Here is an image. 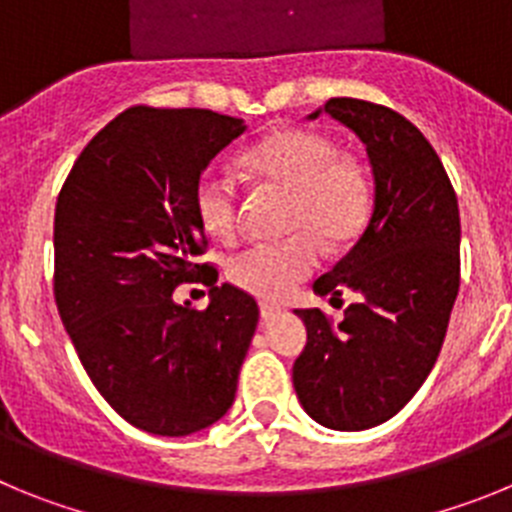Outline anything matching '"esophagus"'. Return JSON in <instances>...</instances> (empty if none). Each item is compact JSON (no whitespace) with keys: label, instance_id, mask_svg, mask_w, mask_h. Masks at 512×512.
Instances as JSON below:
<instances>
[{"label":"esophagus","instance_id":"34e87169","mask_svg":"<svg viewBox=\"0 0 512 512\" xmlns=\"http://www.w3.org/2000/svg\"><path fill=\"white\" fill-rule=\"evenodd\" d=\"M277 315H282V307L271 305V302H261V320H274Z\"/></svg>","mask_w":512,"mask_h":512}]
</instances>
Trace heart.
<instances>
[{
	"label": "heart",
	"instance_id": "1",
	"mask_svg": "<svg viewBox=\"0 0 512 512\" xmlns=\"http://www.w3.org/2000/svg\"><path fill=\"white\" fill-rule=\"evenodd\" d=\"M243 164L264 184L289 194V238L256 243L228 264L235 287L261 300H279L320 264L318 238L343 246L356 238L372 207V187L354 158L338 156L336 143L312 130H279L251 148ZM202 228L230 241L241 228V189L223 166H207L194 187Z\"/></svg>",
	"mask_w": 512,
	"mask_h": 512
}]
</instances>
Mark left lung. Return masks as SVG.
Returning a JSON list of instances; mask_svg holds the SVG:
<instances>
[{"mask_svg": "<svg viewBox=\"0 0 512 512\" xmlns=\"http://www.w3.org/2000/svg\"><path fill=\"white\" fill-rule=\"evenodd\" d=\"M325 112L364 143L374 210L354 248L312 284L338 300L356 292L341 323L297 310L307 346L292 382L312 420L333 431H366L400 413L441 354L459 295V205L441 158L400 112L336 97Z\"/></svg>", "mask_w": 512, "mask_h": 512, "instance_id": "obj_1", "label": "left lung"}]
</instances>
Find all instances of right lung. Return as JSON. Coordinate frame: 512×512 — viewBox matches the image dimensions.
Here are the masks:
<instances>
[{
	"label": "right lung",
	"instance_id": "add662e5",
	"mask_svg": "<svg viewBox=\"0 0 512 512\" xmlns=\"http://www.w3.org/2000/svg\"><path fill=\"white\" fill-rule=\"evenodd\" d=\"M246 125L212 110L130 107L76 158L53 220L58 315L99 395L130 425L189 436L230 410L259 323L248 292L197 264L194 187ZM212 286L207 311L173 302Z\"/></svg>",
	"mask_w": 512,
	"mask_h": 512
}]
</instances>
